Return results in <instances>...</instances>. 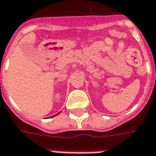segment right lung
I'll list each match as a JSON object with an SVG mask.
<instances>
[{
	"label": "right lung",
	"mask_w": 156,
	"mask_h": 156,
	"mask_svg": "<svg viewBox=\"0 0 156 156\" xmlns=\"http://www.w3.org/2000/svg\"><path fill=\"white\" fill-rule=\"evenodd\" d=\"M58 113H59V112H58ZM58 113H57V114H55V115H58ZM52 117H54V116H52Z\"/></svg>",
	"instance_id": "obj_1"
}]
</instances>
